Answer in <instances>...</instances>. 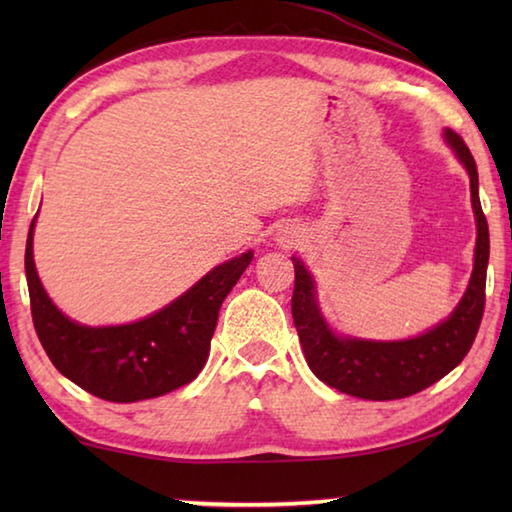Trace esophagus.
I'll list each match as a JSON object with an SVG mask.
<instances>
[{
  "label": "esophagus",
  "mask_w": 512,
  "mask_h": 512,
  "mask_svg": "<svg viewBox=\"0 0 512 512\" xmlns=\"http://www.w3.org/2000/svg\"><path fill=\"white\" fill-rule=\"evenodd\" d=\"M300 239H302V235H300L298 230L284 228V230L280 232V237H277V244H280L282 248H293V246L300 244Z\"/></svg>",
  "instance_id": "obj_1"
}]
</instances>
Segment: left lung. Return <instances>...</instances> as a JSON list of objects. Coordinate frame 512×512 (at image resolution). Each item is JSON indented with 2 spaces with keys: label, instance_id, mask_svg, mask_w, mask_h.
<instances>
[{
  "label": "left lung",
  "instance_id": "1",
  "mask_svg": "<svg viewBox=\"0 0 512 512\" xmlns=\"http://www.w3.org/2000/svg\"><path fill=\"white\" fill-rule=\"evenodd\" d=\"M445 140L452 146L458 160L470 173V192L476 219V248L474 271L467 284L465 296L458 302L445 323L436 325L409 341H363L341 339L327 327L320 316L314 280L298 257L296 287H293L291 314L296 323L302 352L314 375L345 395L361 400H400L424 391V388L443 379L449 370L470 352L479 332L485 307V271L490 257L488 221L479 201V173L470 149L461 135L445 131Z\"/></svg>",
  "mask_w": 512,
  "mask_h": 512
}]
</instances>
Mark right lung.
<instances>
[{
	"label": "right lung",
	"mask_w": 512,
	"mask_h": 512,
	"mask_svg": "<svg viewBox=\"0 0 512 512\" xmlns=\"http://www.w3.org/2000/svg\"><path fill=\"white\" fill-rule=\"evenodd\" d=\"M31 221L27 268L31 316L47 357L60 375L108 402H140L189 384L203 370L219 309L253 259V250L212 268L203 280L153 316L115 327L69 320L51 302L33 264Z\"/></svg>",
	"instance_id": "right-lung-1"
}]
</instances>
